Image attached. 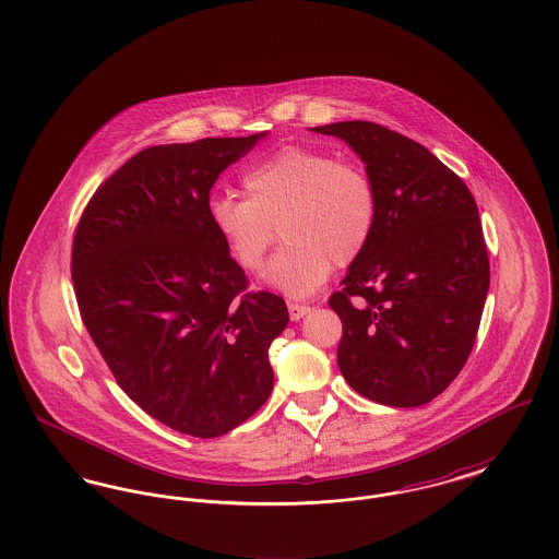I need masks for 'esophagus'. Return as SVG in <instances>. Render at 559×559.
Returning a JSON list of instances; mask_svg holds the SVG:
<instances>
[{
    "mask_svg": "<svg viewBox=\"0 0 559 559\" xmlns=\"http://www.w3.org/2000/svg\"><path fill=\"white\" fill-rule=\"evenodd\" d=\"M308 312H310V306H304V304H295V301L289 304V317H292V320L304 319Z\"/></svg>",
    "mask_w": 559,
    "mask_h": 559,
    "instance_id": "34e87169",
    "label": "esophagus"
}]
</instances>
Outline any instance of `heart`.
Segmentation results:
<instances>
[{"instance_id":"1","label":"heart","mask_w":559,"mask_h":559,"mask_svg":"<svg viewBox=\"0 0 559 559\" xmlns=\"http://www.w3.org/2000/svg\"><path fill=\"white\" fill-rule=\"evenodd\" d=\"M247 197L217 194L207 205L212 228L245 272H258L276 240L283 249L267 266V285L308 297L333 264H354L377 226V188L365 167L310 146H287L251 167Z\"/></svg>"}]
</instances>
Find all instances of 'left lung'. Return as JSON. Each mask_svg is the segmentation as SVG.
<instances>
[{"label":"left lung","instance_id":"obj_1","mask_svg":"<svg viewBox=\"0 0 559 559\" xmlns=\"http://www.w3.org/2000/svg\"><path fill=\"white\" fill-rule=\"evenodd\" d=\"M349 144L379 199L365 253L329 297L344 324L337 365L365 399L421 406L467 362L490 283L478 205L419 142L371 121L312 128Z\"/></svg>","mask_w":559,"mask_h":559}]
</instances>
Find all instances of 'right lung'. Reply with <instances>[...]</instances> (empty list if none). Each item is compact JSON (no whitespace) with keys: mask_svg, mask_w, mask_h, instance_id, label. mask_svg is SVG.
I'll list each match as a JSON object with an SVG mask.
<instances>
[{"mask_svg":"<svg viewBox=\"0 0 559 559\" xmlns=\"http://www.w3.org/2000/svg\"><path fill=\"white\" fill-rule=\"evenodd\" d=\"M266 132L160 144L94 192L73 237L81 319L130 399L163 426L217 438L266 402L267 347L289 312L247 276L212 228L217 176Z\"/></svg>","mask_w":559,"mask_h":559,"instance_id":"add662e5","label":"right lung"}]
</instances>
